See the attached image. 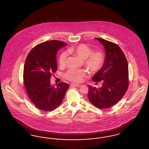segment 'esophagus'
I'll return each instance as SVG.
<instances>
[{
	"instance_id": "34e87169",
	"label": "esophagus",
	"mask_w": 149,
	"mask_h": 149,
	"mask_svg": "<svg viewBox=\"0 0 149 149\" xmlns=\"http://www.w3.org/2000/svg\"><path fill=\"white\" fill-rule=\"evenodd\" d=\"M71 86H76V87H80L81 85L80 84H71Z\"/></svg>"
}]
</instances>
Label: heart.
<instances>
[{
	"label": "heart",
	"instance_id": "b5f03b06",
	"mask_svg": "<svg viewBox=\"0 0 149 149\" xmlns=\"http://www.w3.org/2000/svg\"><path fill=\"white\" fill-rule=\"evenodd\" d=\"M70 54L78 57L83 60V64L91 72H96L100 70L105 62V55L100 50L93 51L89 46L81 43L72 46L68 49ZM67 59V54L63 52L58 57V64L60 67L63 68ZM87 72L84 69H69L64 73V77L67 80L74 82L80 83L83 78L87 76Z\"/></svg>",
	"mask_w": 149,
	"mask_h": 149
}]
</instances>
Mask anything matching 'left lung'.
I'll return each instance as SVG.
<instances>
[{
	"label": "left lung",
	"instance_id": "8db88e82",
	"mask_svg": "<svg viewBox=\"0 0 149 149\" xmlns=\"http://www.w3.org/2000/svg\"><path fill=\"white\" fill-rule=\"evenodd\" d=\"M105 49V62L92 78L94 82L101 81L102 86L96 88L88 85V97L94 106L106 109L116 104L127 92L128 86V66L126 56L116 43L95 38Z\"/></svg>",
	"mask_w": 149,
	"mask_h": 149
}]
</instances>
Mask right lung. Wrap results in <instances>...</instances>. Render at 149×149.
<instances>
[{"mask_svg":"<svg viewBox=\"0 0 149 149\" xmlns=\"http://www.w3.org/2000/svg\"><path fill=\"white\" fill-rule=\"evenodd\" d=\"M67 45L51 40L40 43L29 52L23 70V84L29 99L38 109L51 111L59 106L69 86L61 82L56 86L50 78L57 69L56 53Z\"/></svg>","mask_w":149,"mask_h":149,"instance_id":"add662e5","label":"right lung"}]
</instances>
